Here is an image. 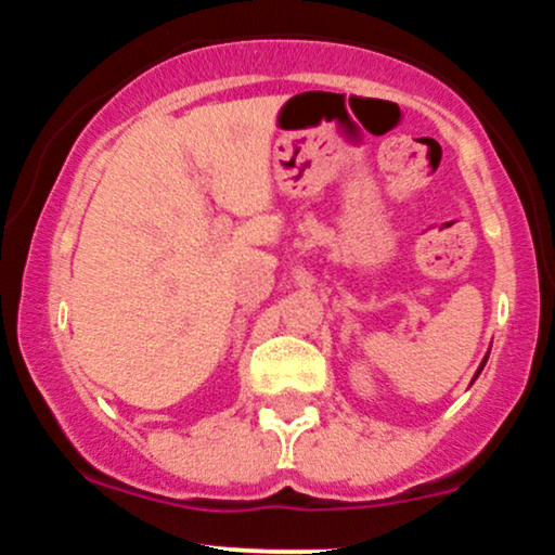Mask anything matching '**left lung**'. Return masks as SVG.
I'll list each match as a JSON object with an SVG mask.
<instances>
[{"instance_id": "obj_1", "label": "left lung", "mask_w": 555, "mask_h": 555, "mask_svg": "<svg viewBox=\"0 0 555 555\" xmlns=\"http://www.w3.org/2000/svg\"><path fill=\"white\" fill-rule=\"evenodd\" d=\"M486 362H488V358H486V360H482V365H480V371H482V367H486ZM480 371H477V373H475V378H477V375H480Z\"/></svg>"}]
</instances>
